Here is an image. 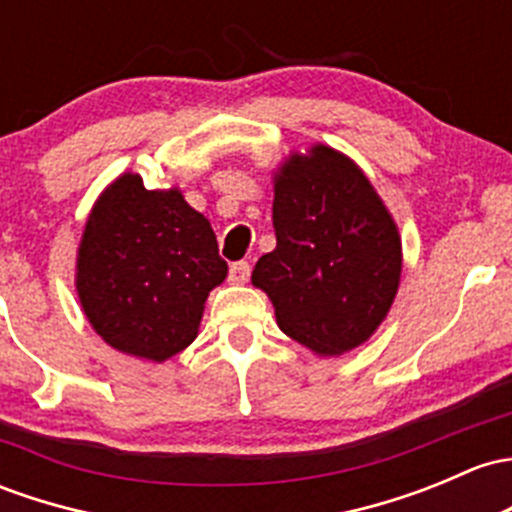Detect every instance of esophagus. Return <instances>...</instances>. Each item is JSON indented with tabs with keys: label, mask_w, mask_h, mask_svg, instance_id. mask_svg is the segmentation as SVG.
Segmentation results:
<instances>
[{
	"label": "esophagus",
	"mask_w": 512,
	"mask_h": 512,
	"mask_svg": "<svg viewBox=\"0 0 512 512\" xmlns=\"http://www.w3.org/2000/svg\"><path fill=\"white\" fill-rule=\"evenodd\" d=\"M228 277L233 284H245L247 279H250V262H245V260L233 262V265H230Z\"/></svg>",
	"instance_id": "esophagus-1"
}]
</instances>
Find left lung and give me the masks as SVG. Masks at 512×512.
<instances>
[{"label":"left lung","mask_w":512,"mask_h":512,"mask_svg":"<svg viewBox=\"0 0 512 512\" xmlns=\"http://www.w3.org/2000/svg\"><path fill=\"white\" fill-rule=\"evenodd\" d=\"M277 247L252 284L277 324L314 353L341 355L368 341L395 301L402 242L368 176L346 154L316 144L274 174Z\"/></svg>","instance_id":"left-lung-1"}]
</instances>
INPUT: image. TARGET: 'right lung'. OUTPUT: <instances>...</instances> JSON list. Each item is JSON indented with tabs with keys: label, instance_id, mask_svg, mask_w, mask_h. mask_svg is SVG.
<instances>
[{
	"label": "right lung",
	"instance_id": "1",
	"mask_svg": "<svg viewBox=\"0 0 512 512\" xmlns=\"http://www.w3.org/2000/svg\"><path fill=\"white\" fill-rule=\"evenodd\" d=\"M225 274L211 223L179 188L149 191L127 171L85 223L75 289L102 341L161 363L198 336L208 292Z\"/></svg>",
	"mask_w": 512,
	"mask_h": 512
}]
</instances>
